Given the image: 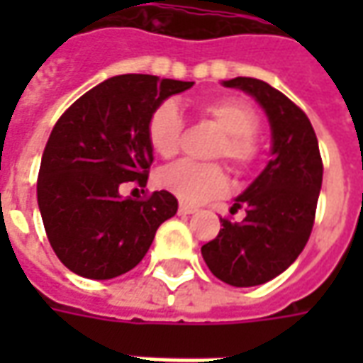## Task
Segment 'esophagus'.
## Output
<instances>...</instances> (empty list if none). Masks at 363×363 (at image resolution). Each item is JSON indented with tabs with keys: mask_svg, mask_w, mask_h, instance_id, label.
I'll return each instance as SVG.
<instances>
[{
	"mask_svg": "<svg viewBox=\"0 0 363 363\" xmlns=\"http://www.w3.org/2000/svg\"><path fill=\"white\" fill-rule=\"evenodd\" d=\"M194 212H198V208H194V206H189V204L179 206V213H194Z\"/></svg>",
	"mask_w": 363,
	"mask_h": 363,
	"instance_id": "1",
	"label": "esophagus"
}]
</instances>
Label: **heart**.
Segmentation results:
<instances>
[{
    "instance_id": "obj_1",
    "label": "heart",
    "mask_w": 363,
    "mask_h": 363,
    "mask_svg": "<svg viewBox=\"0 0 363 363\" xmlns=\"http://www.w3.org/2000/svg\"><path fill=\"white\" fill-rule=\"evenodd\" d=\"M202 116L220 128L221 138L213 155L225 157L237 171H247L259 157V116L241 99L221 96L200 104ZM182 114L179 106L165 101L153 108L147 118V140L151 150L161 157H171L179 151L182 135ZM159 184L186 204H200L223 194L229 186L228 174L218 163H196L182 159L167 165L159 173Z\"/></svg>"
}]
</instances>
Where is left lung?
<instances>
[{
    "mask_svg": "<svg viewBox=\"0 0 363 363\" xmlns=\"http://www.w3.org/2000/svg\"><path fill=\"white\" fill-rule=\"evenodd\" d=\"M223 87L249 93L267 112L272 159L231 206V213L245 208L243 220H220L223 228L202 247V257L216 278L251 288L276 278L303 251L315 221L323 161L311 122L284 93L255 77H235Z\"/></svg>",
    "mask_w": 363,
    "mask_h": 363,
    "instance_id": "obj_1",
    "label": "left lung"
}]
</instances>
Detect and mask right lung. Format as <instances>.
<instances>
[{
  "label": "right lung",
  "instance_id": "1",
  "mask_svg": "<svg viewBox=\"0 0 363 363\" xmlns=\"http://www.w3.org/2000/svg\"><path fill=\"white\" fill-rule=\"evenodd\" d=\"M194 82L157 75H114L79 96L44 147L36 198L44 229L64 267L111 280L140 264L157 228L173 218L177 198L122 196V184L145 186L153 163L147 118Z\"/></svg>",
  "mask_w": 363,
  "mask_h": 363
}]
</instances>
